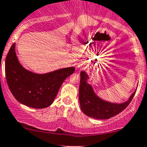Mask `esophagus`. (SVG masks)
I'll return each instance as SVG.
<instances>
[{
  "instance_id": "1",
  "label": "esophagus",
  "mask_w": 147,
  "mask_h": 147,
  "mask_svg": "<svg viewBox=\"0 0 147 147\" xmlns=\"http://www.w3.org/2000/svg\"><path fill=\"white\" fill-rule=\"evenodd\" d=\"M83 65H83V63H79V64H78V69H81L82 67H83Z\"/></svg>"
}]
</instances>
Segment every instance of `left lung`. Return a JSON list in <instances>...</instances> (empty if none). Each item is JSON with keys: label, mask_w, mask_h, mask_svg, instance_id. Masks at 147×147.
<instances>
[{"label": "left lung", "mask_w": 147, "mask_h": 147, "mask_svg": "<svg viewBox=\"0 0 147 147\" xmlns=\"http://www.w3.org/2000/svg\"><path fill=\"white\" fill-rule=\"evenodd\" d=\"M79 100L82 111L85 115L95 119H109L118 115L129 104L137 89L127 101L121 103H111L98 97L92 85L87 83L88 75L84 71L80 72Z\"/></svg>", "instance_id": "1"}]
</instances>
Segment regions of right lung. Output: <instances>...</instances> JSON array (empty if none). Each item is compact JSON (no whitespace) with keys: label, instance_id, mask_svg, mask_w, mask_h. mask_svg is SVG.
I'll return each mask as SVG.
<instances>
[{"label":"right lung","instance_id":"obj_1","mask_svg":"<svg viewBox=\"0 0 147 147\" xmlns=\"http://www.w3.org/2000/svg\"><path fill=\"white\" fill-rule=\"evenodd\" d=\"M75 70V67H69L45 74L34 73L20 63L15 44L5 58V77L10 92L20 103L34 109L51 105L64 80Z\"/></svg>","mask_w":147,"mask_h":147}]
</instances>
